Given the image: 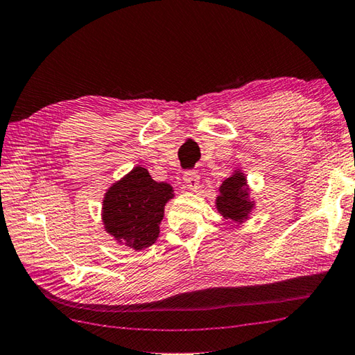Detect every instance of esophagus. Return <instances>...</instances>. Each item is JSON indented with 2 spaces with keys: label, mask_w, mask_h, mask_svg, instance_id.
I'll return each instance as SVG.
<instances>
[{
  "label": "esophagus",
  "mask_w": 355,
  "mask_h": 355,
  "mask_svg": "<svg viewBox=\"0 0 355 355\" xmlns=\"http://www.w3.org/2000/svg\"><path fill=\"white\" fill-rule=\"evenodd\" d=\"M182 179H184L185 189H189V190H196L198 189L199 175H198L196 171H185Z\"/></svg>",
  "instance_id": "obj_1"
}]
</instances>
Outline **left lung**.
<instances>
[{
	"instance_id": "obj_1",
	"label": "left lung",
	"mask_w": 355,
	"mask_h": 355,
	"mask_svg": "<svg viewBox=\"0 0 355 355\" xmlns=\"http://www.w3.org/2000/svg\"><path fill=\"white\" fill-rule=\"evenodd\" d=\"M255 202L250 200L244 173L235 171L219 187L216 209L227 220L241 224L249 218Z\"/></svg>"
}]
</instances>
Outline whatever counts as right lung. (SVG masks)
<instances>
[{
  "mask_svg": "<svg viewBox=\"0 0 355 355\" xmlns=\"http://www.w3.org/2000/svg\"><path fill=\"white\" fill-rule=\"evenodd\" d=\"M173 195V187L156 182L144 166L112 184L105 193L102 220L105 230L119 244L144 250L156 243L164 207Z\"/></svg>",
  "mask_w": 355,
  "mask_h": 355,
  "instance_id": "1",
  "label": "right lung"
}]
</instances>
